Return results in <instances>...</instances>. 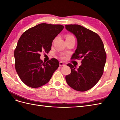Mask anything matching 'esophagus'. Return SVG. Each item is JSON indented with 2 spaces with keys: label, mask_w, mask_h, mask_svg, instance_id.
I'll use <instances>...</instances> for the list:
<instances>
[{
  "label": "esophagus",
  "mask_w": 120,
  "mask_h": 120,
  "mask_svg": "<svg viewBox=\"0 0 120 120\" xmlns=\"http://www.w3.org/2000/svg\"><path fill=\"white\" fill-rule=\"evenodd\" d=\"M59 65L60 67H62V66H64L65 64L64 63H63L62 62H59Z\"/></svg>",
  "instance_id": "esophagus-1"
}]
</instances>
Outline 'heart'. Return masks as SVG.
<instances>
[{
	"label": "heart",
	"mask_w": 120,
	"mask_h": 120,
	"mask_svg": "<svg viewBox=\"0 0 120 120\" xmlns=\"http://www.w3.org/2000/svg\"><path fill=\"white\" fill-rule=\"evenodd\" d=\"M74 39V38L71 34H68L66 35V40H69V39Z\"/></svg>",
	"instance_id": "heart-1"
}]
</instances>
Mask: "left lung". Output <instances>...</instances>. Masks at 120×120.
Returning a JSON list of instances; mask_svg holds the SVG:
<instances>
[{
    "label": "left lung",
    "instance_id": "1",
    "mask_svg": "<svg viewBox=\"0 0 120 120\" xmlns=\"http://www.w3.org/2000/svg\"><path fill=\"white\" fill-rule=\"evenodd\" d=\"M65 29L77 38V48L71 59H82L77 69L71 63L67 64L71 73L65 76V79L74 90L86 91L98 82L103 74L106 61L104 44L98 34L80 25H66Z\"/></svg>",
    "mask_w": 120,
    "mask_h": 120
}]
</instances>
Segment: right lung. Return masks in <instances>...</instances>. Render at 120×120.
<instances>
[{
	"instance_id": "obj_1",
	"label": "right lung",
	"mask_w": 120,
	"mask_h": 120,
	"mask_svg": "<svg viewBox=\"0 0 120 120\" xmlns=\"http://www.w3.org/2000/svg\"><path fill=\"white\" fill-rule=\"evenodd\" d=\"M63 28L61 25L42 23L28 29L20 37L14 50L15 67L27 86L39 88L45 85L58 68L59 62L56 59L43 62L40 53H48L52 41Z\"/></svg>"
}]
</instances>
